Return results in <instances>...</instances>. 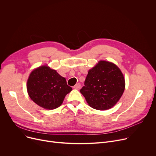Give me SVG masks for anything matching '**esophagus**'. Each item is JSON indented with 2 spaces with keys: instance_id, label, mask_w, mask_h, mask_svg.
<instances>
[{
  "instance_id": "1",
  "label": "esophagus",
  "mask_w": 156,
  "mask_h": 156,
  "mask_svg": "<svg viewBox=\"0 0 156 156\" xmlns=\"http://www.w3.org/2000/svg\"><path fill=\"white\" fill-rule=\"evenodd\" d=\"M80 87H81V85H80V83H77V84H76L75 86L73 87V88H75V89H76V90H79L80 88Z\"/></svg>"
}]
</instances>
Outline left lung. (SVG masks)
I'll list each match as a JSON object with an SVG mask.
<instances>
[{
	"label": "left lung",
	"instance_id": "obj_1",
	"mask_svg": "<svg viewBox=\"0 0 156 156\" xmlns=\"http://www.w3.org/2000/svg\"><path fill=\"white\" fill-rule=\"evenodd\" d=\"M125 88V77L121 69L113 62L99 61L89 69L80 92L91 108L104 111L117 104Z\"/></svg>",
	"mask_w": 156,
	"mask_h": 156
}]
</instances>
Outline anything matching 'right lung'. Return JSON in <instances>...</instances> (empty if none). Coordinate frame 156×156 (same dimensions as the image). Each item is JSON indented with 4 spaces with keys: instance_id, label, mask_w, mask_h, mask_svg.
Masks as SVG:
<instances>
[{
    "instance_id": "1",
    "label": "right lung",
    "mask_w": 156,
    "mask_h": 156,
    "mask_svg": "<svg viewBox=\"0 0 156 156\" xmlns=\"http://www.w3.org/2000/svg\"><path fill=\"white\" fill-rule=\"evenodd\" d=\"M27 88L30 99L40 107L52 110L59 108L72 88L66 78L47 64L34 69L30 74Z\"/></svg>"
}]
</instances>
